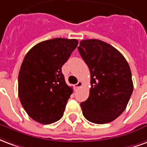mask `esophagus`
I'll use <instances>...</instances> for the list:
<instances>
[{"mask_svg": "<svg viewBox=\"0 0 147 147\" xmlns=\"http://www.w3.org/2000/svg\"><path fill=\"white\" fill-rule=\"evenodd\" d=\"M82 86H83V83H82L81 81H79V82L75 85V88L77 90V89H79V88H80Z\"/></svg>", "mask_w": 147, "mask_h": 147, "instance_id": "esophagus-1", "label": "esophagus"}]
</instances>
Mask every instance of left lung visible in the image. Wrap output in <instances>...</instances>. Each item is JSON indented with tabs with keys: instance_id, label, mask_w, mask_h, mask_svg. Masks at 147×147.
I'll list each match as a JSON object with an SVG mask.
<instances>
[{
	"instance_id": "obj_1",
	"label": "left lung",
	"mask_w": 147,
	"mask_h": 147,
	"mask_svg": "<svg viewBox=\"0 0 147 147\" xmlns=\"http://www.w3.org/2000/svg\"><path fill=\"white\" fill-rule=\"evenodd\" d=\"M78 50L90 72L89 98L80 104L83 116L92 123H109L124 111L132 94L128 63L117 49L98 39L81 41Z\"/></svg>"
}]
</instances>
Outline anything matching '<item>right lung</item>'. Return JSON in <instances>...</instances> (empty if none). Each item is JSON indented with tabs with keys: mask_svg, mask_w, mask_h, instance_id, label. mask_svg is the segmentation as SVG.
Segmentation results:
<instances>
[{
	"mask_svg": "<svg viewBox=\"0 0 147 147\" xmlns=\"http://www.w3.org/2000/svg\"><path fill=\"white\" fill-rule=\"evenodd\" d=\"M78 45L76 39L53 38L37 44L28 51L18 77L19 98L34 120L49 124L63 117L72 94L61 67Z\"/></svg>",
	"mask_w": 147,
	"mask_h": 147,
	"instance_id": "1",
	"label": "right lung"
}]
</instances>
